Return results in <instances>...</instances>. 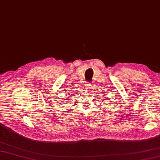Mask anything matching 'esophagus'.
<instances>
[{"mask_svg": "<svg viewBox=\"0 0 160 160\" xmlns=\"http://www.w3.org/2000/svg\"><path fill=\"white\" fill-rule=\"evenodd\" d=\"M86 89L87 91H91L93 89L92 85H90V84H89V85H86Z\"/></svg>", "mask_w": 160, "mask_h": 160, "instance_id": "obj_1", "label": "esophagus"}]
</instances>
